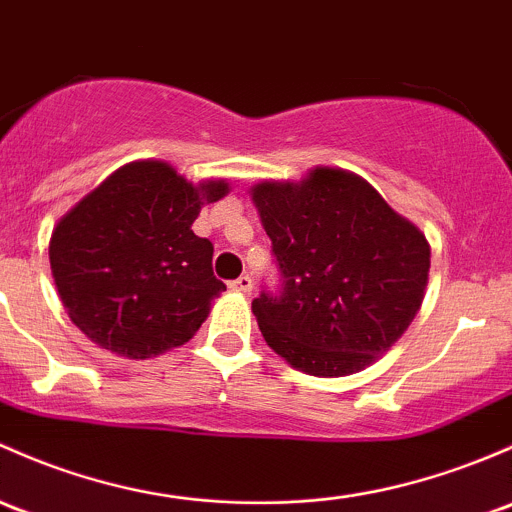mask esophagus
<instances>
[{"mask_svg":"<svg viewBox=\"0 0 512 512\" xmlns=\"http://www.w3.org/2000/svg\"><path fill=\"white\" fill-rule=\"evenodd\" d=\"M230 289H233V292H240V294L252 292V277L250 274H240L238 279H233V282H230Z\"/></svg>","mask_w":512,"mask_h":512,"instance_id":"esophagus-1","label":"esophagus"}]
</instances>
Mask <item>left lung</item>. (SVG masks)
I'll return each mask as SVG.
<instances>
[{
    "label": "left lung",
    "instance_id": "obj_1",
    "mask_svg": "<svg viewBox=\"0 0 512 512\" xmlns=\"http://www.w3.org/2000/svg\"><path fill=\"white\" fill-rule=\"evenodd\" d=\"M252 203L282 270L279 297L252 301L262 336L292 368L358 373L407 331L424 301L429 242L358 174L316 166L262 181Z\"/></svg>",
    "mask_w": 512,
    "mask_h": 512
}]
</instances>
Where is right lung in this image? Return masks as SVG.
Masks as SVG:
<instances>
[{
	"label": "right lung",
	"instance_id": "obj_1",
	"mask_svg": "<svg viewBox=\"0 0 512 512\" xmlns=\"http://www.w3.org/2000/svg\"><path fill=\"white\" fill-rule=\"evenodd\" d=\"M225 179L191 184L166 161H129L56 223L53 282L68 316L105 351L144 360L184 346L225 284L213 245L191 230Z\"/></svg>",
	"mask_w": 512,
	"mask_h": 512
}]
</instances>
